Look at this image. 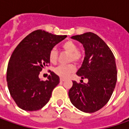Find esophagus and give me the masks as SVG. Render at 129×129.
<instances>
[{
	"label": "esophagus",
	"instance_id": "34e87169",
	"mask_svg": "<svg viewBox=\"0 0 129 129\" xmlns=\"http://www.w3.org/2000/svg\"><path fill=\"white\" fill-rule=\"evenodd\" d=\"M64 80H65L64 78H63V77H61V78H60V81H61V82H63V81H64Z\"/></svg>",
	"mask_w": 129,
	"mask_h": 129
}]
</instances>
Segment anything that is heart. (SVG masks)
<instances>
[{
    "mask_svg": "<svg viewBox=\"0 0 129 129\" xmlns=\"http://www.w3.org/2000/svg\"><path fill=\"white\" fill-rule=\"evenodd\" d=\"M63 50L67 53H69L70 57L69 59V61H74V62H79L82 59V54L81 52L77 50V44L72 41H67L64 42L62 45ZM57 52L55 48H52L51 51L49 52V59L50 62L52 63L57 62ZM75 70V66L73 64H61L59 65L54 69V72L57 75L62 77H67L71 72H74Z\"/></svg>",
    "mask_w": 129,
    "mask_h": 129,
    "instance_id": "b5f03b06",
    "label": "heart"
}]
</instances>
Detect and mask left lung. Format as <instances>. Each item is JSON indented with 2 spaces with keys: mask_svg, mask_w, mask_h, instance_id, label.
<instances>
[{
  "mask_svg": "<svg viewBox=\"0 0 129 129\" xmlns=\"http://www.w3.org/2000/svg\"><path fill=\"white\" fill-rule=\"evenodd\" d=\"M71 38L81 43L84 47L85 56L76 74L81 79H87L88 82L72 81L69 97L72 105L80 111L93 113L108 102L116 87L115 57L104 41L95 34L87 32Z\"/></svg>",
  "mask_w": 129,
  "mask_h": 129,
  "instance_id": "obj_1",
  "label": "left lung"
}]
</instances>
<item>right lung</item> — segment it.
Here are the masks:
<instances>
[{
	"mask_svg": "<svg viewBox=\"0 0 129 129\" xmlns=\"http://www.w3.org/2000/svg\"><path fill=\"white\" fill-rule=\"evenodd\" d=\"M67 37L37 30L24 38L11 54L7 68L6 80L10 94L18 106L24 111L42 108L49 102L59 77L50 72L44 81L39 75L50 63L49 52Z\"/></svg>",
	"mask_w": 129,
	"mask_h": 129,
	"instance_id": "obj_1",
	"label": "right lung"
}]
</instances>
